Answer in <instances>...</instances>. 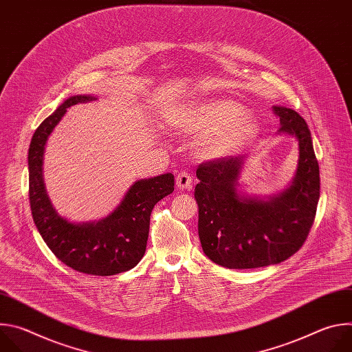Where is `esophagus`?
<instances>
[{"label": "esophagus", "mask_w": 352, "mask_h": 352, "mask_svg": "<svg viewBox=\"0 0 352 352\" xmlns=\"http://www.w3.org/2000/svg\"><path fill=\"white\" fill-rule=\"evenodd\" d=\"M192 185V175L188 171H181L177 175V186L179 189H188Z\"/></svg>", "instance_id": "1"}]
</instances>
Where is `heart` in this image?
Instances as JSON below:
<instances>
[{
    "label": "heart",
    "instance_id": "1",
    "mask_svg": "<svg viewBox=\"0 0 352 352\" xmlns=\"http://www.w3.org/2000/svg\"><path fill=\"white\" fill-rule=\"evenodd\" d=\"M242 114L243 107L232 100H206L181 110L174 117L173 125L185 133L210 135L205 152L210 156H221L256 133L255 121L241 117Z\"/></svg>",
    "mask_w": 352,
    "mask_h": 352
}]
</instances>
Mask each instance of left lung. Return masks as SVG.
I'll list each match as a JSON object with an SVG mask.
<instances>
[{
  "instance_id": "8db88e82",
  "label": "left lung",
  "mask_w": 352,
  "mask_h": 352,
  "mask_svg": "<svg viewBox=\"0 0 352 352\" xmlns=\"http://www.w3.org/2000/svg\"><path fill=\"white\" fill-rule=\"evenodd\" d=\"M280 132L298 139L296 175L288 189L269 200L239 196L242 157H221L197 166L195 199L199 238L205 255L228 269H255L287 261L314 226L320 196L319 164L311 131L296 111L273 107Z\"/></svg>"
}]
</instances>
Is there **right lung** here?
I'll use <instances>...</instances> for the list:
<instances>
[{
    "mask_svg": "<svg viewBox=\"0 0 352 352\" xmlns=\"http://www.w3.org/2000/svg\"><path fill=\"white\" fill-rule=\"evenodd\" d=\"M91 100V96L69 97L36 129L28 155L29 200L41 238L64 265L85 274L114 276L135 267L143 258L150 214L159 200L173 193L174 175L136 181L121 205L102 221L74 224L58 216L43 182L44 146L67 109Z\"/></svg>",
    "mask_w": 352,
    "mask_h": 352,
    "instance_id": "1",
    "label": "right lung"
}]
</instances>
